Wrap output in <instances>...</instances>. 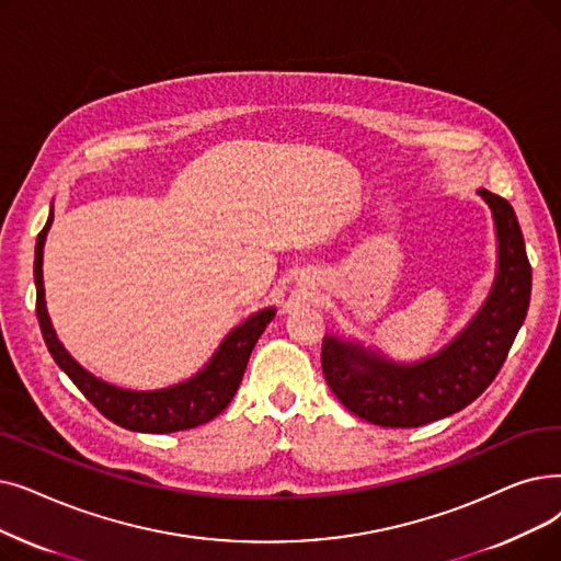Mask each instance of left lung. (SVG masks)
<instances>
[{"label":"left lung","instance_id":"1","mask_svg":"<svg viewBox=\"0 0 561 561\" xmlns=\"http://www.w3.org/2000/svg\"><path fill=\"white\" fill-rule=\"evenodd\" d=\"M493 213L497 267L489 298L447 346L417 362L389 359L362 341L325 334L323 376L353 415L376 426L415 428L470 405L493 382L525 321L531 265L511 204L477 190Z\"/></svg>","mask_w":561,"mask_h":561}]
</instances>
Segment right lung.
Here are the masks:
<instances>
[{
	"label": "right lung",
	"instance_id": "1",
	"mask_svg": "<svg viewBox=\"0 0 561 561\" xmlns=\"http://www.w3.org/2000/svg\"><path fill=\"white\" fill-rule=\"evenodd\" d=\"M55 220V210L50 208V217L36 238V256H34V282H36V316L38 325L45 339V346L50 351L53 359L59 364V369L76 382L80 392L99 408L103 415L124 426L128 431L139 433H174L202 426L231 403L236 389L242 380V374L248 369L252 348L256 346L259 336L265 325L275 319L277 309L265 307L254 311L250 319L236 325L204 367L181 380L176 385L160 387V389H126L116 387L103 378H95L87 371L80 362H76L64 344L59 341L50 313L45 307V286H43V248L47 231H50Z\"/></svg>",
	"mask_w": 561,
	"mask_h": 561
}]
</instances>
